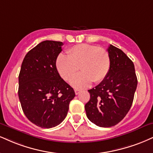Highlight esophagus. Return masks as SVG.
Listing matches in <instances>:
<instances>
[{
  "mask_svg": "<svg viewBox=\"0 0 153 153\" xmlns=\"http://www.w3.org/2000/svg\"><path fill=\"white\" fill-rule=\"evenodd\" d=\"M80 90H78V89H75V95L79 94V93H80Z\"/></svg>",
  "mask_w": 153,
  "mask_h": 153,
  "instance_id": "obj_1",
  "label": "esophagus"
}]
</instances>
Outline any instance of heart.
<instances>
[{
	"label": "heart",
	"instance_id": "b5f03b06",
	"mask_svg": "<svg viewBox=\"0 0 153 153\" xmlns=\"http://www.w3.org/2000/svg\"><path fill=\"white\" fill-rule=\"evenodd\" d=\"M68 56L60 54L56 59V68L65 80H70L77 71H82L71 80L76 89H83L93 81L98 83L104 80L110 68V58L105 49L88 44H78L67 51Z\"/></svg>",
	"mask_w": 153,
	"mask_h": 153
}]
</instances>
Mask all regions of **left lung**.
<instances>
[{
  "label": "left lung",
  "mask_w": 153,
  "mask_h": 153,
  "mask_svg": "<svg viewBox=\"0 0 153 153\" xmlns=\"http://www.w3.org/2000/svg\"><path fill=\"white\" fill-rule=\"evenodd\" d=\"M110 68L106 78L89 90L85 105L88 118L96 126L110 128L120 122L131 108L137 88L135 66L120 49L110 45Z\"/></svg>",
  "instance_id": "left-lung-1"
}]
</instances>
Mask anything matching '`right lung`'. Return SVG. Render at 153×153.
Wrapping results in <instances>:
<instances>
[{
    "label": "right lung",
    "instance_id": "right-lung-1",
    "mask_svg": "<svg viewBox=\"0 0 153 153\" xmlns=\"http://www.w3.org/2000/svg\"><path fill=\"white\" fill-rule=\"evenodd\" d=\"M63 43L45 40L25 55L18 76V97L27 118L43 128H51L65 118L74 90L61 78L56 59Z\"/></svg>",
    "mask_w": 153,
    "mask_h": 153
}]
</instances>
